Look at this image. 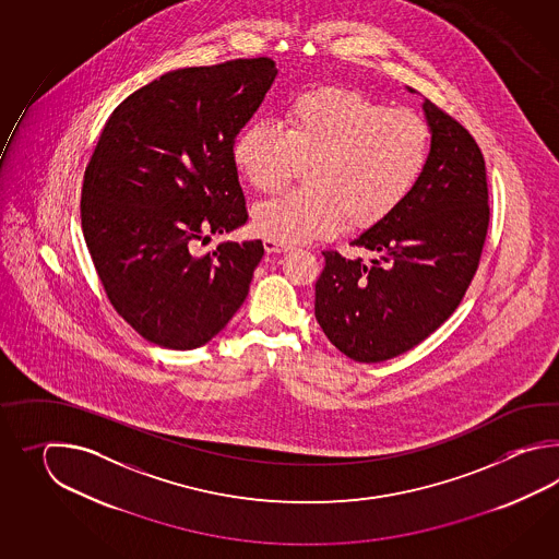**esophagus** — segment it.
<instances>
[{
  "label": "esophagus",
  "instance_id": "34e87169",
  "mask_svg": "<svg viewBox=\"0 0 559 559\" xmlns=\"http://www.w3.org/2000/svg\"><path fill=\"white\" fill-rule=\"evenodd\" d=\"M263 250L267 253H282V251H287L289 248L280 243V241H274V239H263Z\"/></svg>",
  "mask_w": 559,
  "mask_h": 559
}]
</instances>
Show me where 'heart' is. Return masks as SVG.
<instances>
[{"label":"heart","instance_id":"b5f03b06","mask_svg":"<svg viewBox=\"0 0 559 559\" xmlns=\"http://www.w3.org/2000/svg\"><path fill=\"white\" fill-rule=\"evenodd\" d=\"M429 126L368 95L318 87L296 95L284 128L253 121L231 145L234 166L253 190L274 191L306 166L308 190L260 202L251 224L265 239L330 238L349 224L376 226L416 188L429 159Z\"/></svg>","mask_w":559,"mask_h":559}]
</instances>
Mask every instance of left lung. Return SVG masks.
Masks as SVG:
<instances>
[{
    "mask_svg": "<svg viewBox=\"0 0 559 559\" xmlns=\"http://www.w3.org/2000/svg\"><path fill=\"white\" fill-rule=\"evenodd\" d=\"M421 109L431 145L416 188L352 241L371 253L369 262L323 251L325 267L316 282L321 330L364 364L400 356L436 332L465 296L486 241L484 155L440 107L424 99Z\"/></svg>",
    "mask_w": 559,
    "mask_h": 559,
    "instance_id": "1",
    "label": "left lung"
}]
</instances>
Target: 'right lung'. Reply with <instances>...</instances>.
Wrapping results in <instances>:
<instances>
[{
	"mask_svg": "<svg viewBox=\"0 0 559 559\" xmlns=\"http://www.w3.org/2000/svg\"><path fill=\"white\" fill-rule=\"evenodd\" d=\"M275 75L270 58L164 73L99 135L82 190L85 243L111 306L152 344L202 347L250 292L260 239L191 248L248 222L231 145Z\"/></svg>",
	"mask_w": 559,
	"mask_h": 559,
	"instance_id": "obj_1",
	"label": "right lung"
}]
</instances>
